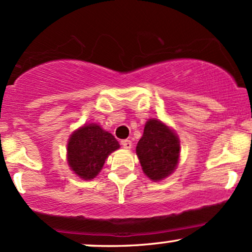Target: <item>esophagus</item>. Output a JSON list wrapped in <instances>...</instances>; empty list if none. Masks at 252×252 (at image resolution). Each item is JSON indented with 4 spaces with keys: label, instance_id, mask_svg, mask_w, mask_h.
Returning a JSON list of instances; mask_svg holds the SVG:
<instances>
[{
    "label": "esophagus",
    "instance_id": "esophagus-1",
    "mask_svg": "<svg viewBox=\"0 0 252 252\" xmlns=\"http://www.w3.org/2000/svg\"><path fill=\"white\" fill-rule=\"evenodd\" d=\"M121 144H122L124 149H131L132 147V142L130 141V139H123V141L121 142Z\"/></svg>",
    "mask_w": 252,
    "mask_h": 252
}]
</instances>
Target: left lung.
<instances>
[{"mask_svg":"<svg viewBox=\"0 0 252 252\" xmlns=\"http://www.w3.org/2000/svg\"><path fill=\"white\" fill-rule=\"evenodd\" d=\"M139 163L151 181H162L176 169L180 158V139L158 120H149L136 147Z\"/></svg>","mask_w":252,"mask_h":252,"instance_id":"8db88e82","label":"left lung"}]
</instances>
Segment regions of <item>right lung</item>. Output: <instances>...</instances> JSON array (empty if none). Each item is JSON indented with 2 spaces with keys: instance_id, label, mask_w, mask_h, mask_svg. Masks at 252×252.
I'll return each mask as SVG.
<instances>
[{
  "instance_id": "obj_1",
  "label": "right lung",
  "mask_w": 252,
  "mask_h": 252,
  "mask_svg": "<svg viewBox=\"0 0 252 252\" xmlns=\"http://www.w3.org/2000/svg\"><path fill=\"white\" fill-rule=\"evenodd\" d=\"M120 148L117 139L97 124H88L74 131L68 142V164L83 180H93L105 159Z\"/></svg>"
}]
</instances>
